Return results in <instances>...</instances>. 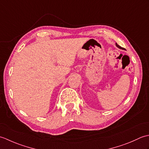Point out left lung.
Masks as SVG:
<instances>
[{
  "label": "left lung",
  "mask_w": 149,
  "mask_h": 149,
  "mask_svg": "<svg viewBox=\"0 0 149 149\" xmlns=\"http://www.w3.org/2000/svg\"><path fill=\"white\" fill-rule=\"evenodd\" d=\"M116 46L117 47H118V48H119V49H123V48H122V47H120V45H118V44H117L116 43Z\"/></svg>",
  "instance_id": "1"
}]
</instances>
